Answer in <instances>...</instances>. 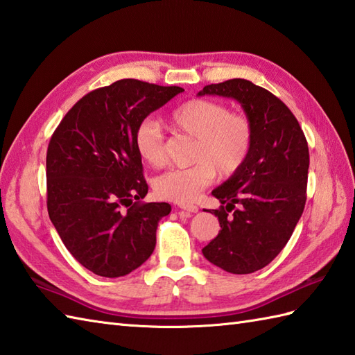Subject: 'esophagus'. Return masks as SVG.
<instances>
[{
	"label": "esophagus",
	"mask_w": 355,
	"mask_h": 355,
	"mask_svg": "<svg viewBox=\"0 0 355 355\" xmlns=\"http://www.w3.org/2000/svg\"><path fill=\"white\" fill-rule=\"evenodd\" d=\"M182 210H186V212H191V214H197L198 212V207L197 206H180Z\"/></svg>",
	"instance_id": "obj_1"
}]
</instances>
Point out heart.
Wrapping results in <instances>:
<instances>
[{
  "instance_id": "obj_1",
  "label": "heart",
  "mask_w": 355,
  "mask_h": 355,
  "mask_svg": "<svg viewBox=\"0 0 355 355\" xmlns=\"http://www.w3.org/2000/svg\"><path fill=\"white\" fill-rule=\"evenodd\" d=\"M173 130L195 139L192 166L163 172L154 180L157 197L187 205L214 182L215 173L225 178L238 172L247 160L253 141L250 120L230 112L225 105L192 99L169 114ZM164 135L154 119H143L134 131V146L140 158L150 166L163 163Z\"/></svg>"
}]
</instances>
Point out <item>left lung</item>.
I'll return each instance as SVG.
<instances>
[{
	"instance_id": "8db88e82",
	"label": "left lung",
	"mask_w": 355,
	"mask_h": 355,
	"mask_svg": "<svg viewBox=\"0 0 355 355\" xmlns=\"http://www.w3.org/2000/svg\"><path fill=\"white\" fill-rule=\"evenodd\" d=\"M241 103L253 141L239 171L212 191L220 233L202 248L205 258L233 275L261 270L281 253L302 216L310 153L297 119L266 88L245 79L206 85L198 96Z\"/></svg>"
}]
</instances>
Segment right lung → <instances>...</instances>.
I'll list each match as a JSON object with an SVG mask.
<instances>
[{
  "label": "right lung",
  "mask_w": 355,
  "mask_h": 355,
  "mask_svg": "<svg viewBox=\"0 0 355 355\" xmlns=\"http://www.w3.org/2000/svg\"><path fill=\"white\" fill-rule=\"evenodd\" d=\"M182 92L117 80L82 97L51 135L49 216L67 250L97 276H125L154 252L158 221L171 206L140 201L148 184L134 131Z\"/></svg>",
  "instance_id": "1"
}]
</instances>
